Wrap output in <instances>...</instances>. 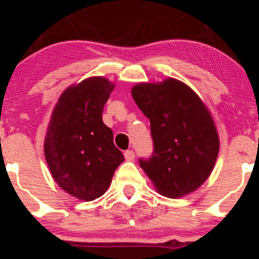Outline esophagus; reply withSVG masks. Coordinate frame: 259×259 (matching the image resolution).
Instances as JSON below:
<instances>
[{
    "label": "esophagus",
    "instance_id": "1",
    "mask_svg": "<svg viewBox=\"0 0 259 259\" xmlns=\"http://www.w3.org/2000/svg\"><path fill=\"white\" fill-rule=\"evenodd\" d=\"M124 157H125L126 160H134V158H135V153H134V151L132 150H127L124 152Z\"/></svg>",
    "mask_w": 259,
    "mask_h": 259
}]
</instances>
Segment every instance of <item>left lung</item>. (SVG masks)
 Wrapping results in <instances>:
<instances>
[{"label": "left lung", "mask_w": 259, "mask_h": 259, "mask_svg": "<svg viewBox=\"0 0 259 259\" xmlns=\"http://www.w3.org/2000/svg\"><path fill=\"white\" fill-rule=\"evenodd\" d=\"M133 99L150 119L153 153L140 167L157 192L179 198L208 179L219 152V136L209 111L197 94L179 80L141 82Z\"/></svg>", "instance_id": "1"}]
</instances>
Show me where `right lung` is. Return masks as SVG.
<instances>
[{
    "mask_svg": "<svg viewBox=\"0 0 259 259\" xmlns=\"http://www.w3.org/2000/svg\"><path fill=\"white\" fill-rule=\"evenodd\" d=\"M114 84L91 76L65 89L53 109L44 152L53 179L78 200L94 201L111 185L115 169L124 162L103 123V107Z\"/></svg>",
    "mask_w": 259,
    "mask_h": 259,
    "instance_id": "add662e5",
    "label": "right lung"
}]
</instances>
